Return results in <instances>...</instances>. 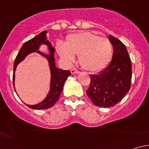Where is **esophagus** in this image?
Here are the masks:
<instances>
[{"mask_svg":"<svg viewBox=\"0 0 149 149\" xmlns=\"http://www.w3.org/2000/svg\"><path fill=\"white\" fill-rule=\"evenodd\" d=\"M70 72H71L72 74H77V73H79V70H77V69H76V68H73V69H71Z\"/></svg>","mask_w":149,"mask_h":149,"instance_id":"34e87169","label":"esophagus"}]
</instances>
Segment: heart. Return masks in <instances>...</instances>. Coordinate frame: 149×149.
<instances>
[{
  "mask_svg": "<svg viewBox=\"0 0 149 149\" xmlns=\"http://www.w3.org/2000/svg\"><path fill=\"white\" fill-rule=\"evenodd\" d=\"M58 53L63 59L70 63L74 55H79L81 66L88 71H98L111 61L113 47L109 39L102 37L89 31L70 34L65 43L57 44Z\"/></svg>",
  "mask_w": 149,
  "mask_h": 149,
  "instance_id": "1",
  "label": "heart"
}]
</instances>
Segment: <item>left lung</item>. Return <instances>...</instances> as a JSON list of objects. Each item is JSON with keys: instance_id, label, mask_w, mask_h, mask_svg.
<instances>
[{"instance_id": "obj_1", "label": "left lung", "mask_w": 149, "mask_h": 149, "mask_svg": "<svg viewBox=\"0 0 149 149\" xmlns=\"http://www.w3.org/2000/svg\"><path fill=\"white\" fill-rule=\"evenodd\" d=\"M109 40L113 47V55L106 68L90 75L91 82L86 94L95 106L110 107L123 100L131 86L132 65L126 47L112 35Z\"/></svg>"}]
</instances>
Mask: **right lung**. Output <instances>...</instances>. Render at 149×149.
Listing matches in <instances>:
<instances>
[{
	"label": "right lung",
	"mask_w": 149,
	"mask_h": 149,
	"mask_svg": "<svg viewBox=\"0 0 149 149\" xmlns=\"http://www.w3.org/2000/svg\"><path fill=\"white\" fill-rule=\"evenodd\" d=\"M46 31H42L41 33L31 39L29 41L26 42L22 47L19 50L17 56L16 57L14 63H13V84L14 86V79H15V70L16 66L20 62H22L25 57L31 52H37L45 57L48 60L49 63V68L51 72V83H50V90L47 95L46 98L42 102L37 104L35 105H28L29 107L34 109H48L53 106L56 102L59 99L61 92L63 89V86L65 84L66 79L70 75V70H63L60 69L55 66V58H54V52L55 49L51 45L50 42L46 38ZM45 44L48 46L50 51V55L47 56L40 52L38 50V47L41 44Z\"/></svg>",
	"instance_id": "add662e5"
}]
</instances>
